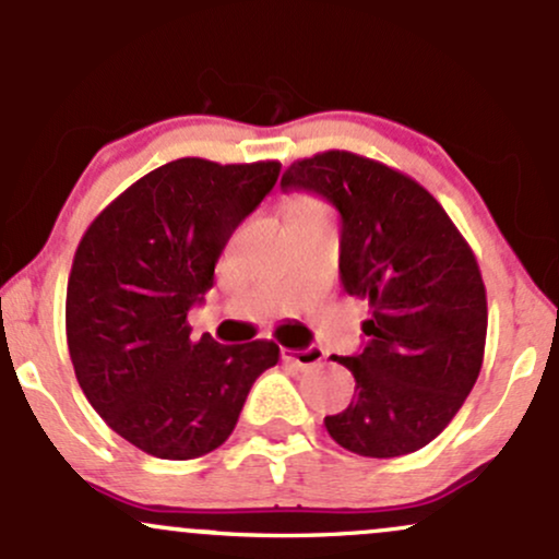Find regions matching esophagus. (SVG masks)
<instances>
[{
  "mask_svg": "<svg viewBox=\"0 0 559 559\" xmlns=\"http://www.w3.org/2000/svg\"><path fill=\"white\" fill-rule=\"evenodd\" d=\"M281 360L297 370L316 368V365L323 360V349H320V346H307V349H281Z\"/></svg>",
  "mask_w": 559,
  "mask_h": 559,
  "instance_id": "34e87169",
  "label": "esophagus"
}]
</instances>
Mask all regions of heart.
<instances>
[{"label":"heart","instance_id":"heart-1","mask_svg":"<svg viewBox=\"0 0 559 559\" xmlns=\"http://www.w3.org/2000/svg\"><path fill=\"white\" fill-rule=\"evenodd\" d=\"M288 213H325L323 202H318V199L312 197H294L292 202L286 204V215Z\"/></svg>","mask_w":559,"mask_h":559}]
</instances>
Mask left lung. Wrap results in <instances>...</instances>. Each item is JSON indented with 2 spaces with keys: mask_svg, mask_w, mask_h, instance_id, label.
I'll return each instance as SVG.
<instances>
[{
  "mask_svg": "<svg viewBox=\"0 0 559 559\" xmlns=\"http://www.w3.org/2000/svg\"><path fill=\"white\" fill-rule=\"evenodd\" d=\"M284 189L325 197L342 215V284L370 305L349 407L325 418L360 457H400L433 441L484 365L486 286L471 243L428 189L378 159L329 150L292 163Z\"/></svg>",
  "mask_w": 559,
  "mask_h": 559,
  "instance_id": "8db88e82",
  "label": "left lung"
}]
</instances>
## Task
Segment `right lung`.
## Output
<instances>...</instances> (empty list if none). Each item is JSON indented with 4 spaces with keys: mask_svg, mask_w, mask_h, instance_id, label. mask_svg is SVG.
Returning <instances> with one entry per match:
<instances>
[{
    "mask_svg": "<svg viewBox=\"0 0 559 559\" xmlns=\"http://www.w3.org/2000/svg\"><path fill=\"white\" fill-rule=\"evenodd\" d=\"M278 173V159H173L115 197L75 249L66 297L75 378L102 420L152 457L221 447L252 383L278 362L275 342H194L186 320Z\"/></svg>",
    "mask_w": 559,
    "mask_h": 559,
    "instance_id": "obj_1",
    "label": "right lung"
}]
</instances>
